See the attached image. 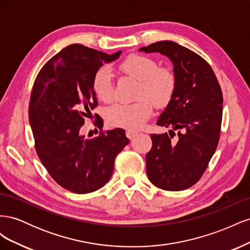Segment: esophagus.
Returning <instances> with one entry per match:
<instances>
[{"mask_svg": "<svg viewBox=\"0 0 250 250\" xmlns=\"http://www.w3.org/2000/svg\"><path fill=\"white\" fill-rule=\"evenodd\" d=\"M137 134H138V132H137V131H133V130H126V135H127V138L129 139V140L134 139L135 137H137Z\"/></svg>", "mask_w": 250, "mask_h": 250, "instance_id": "34e87169", "label": "esophagus"}]
</instances>
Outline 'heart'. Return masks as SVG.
<instances>
[{"mask_svg":"<svg viewBox=\"0 0 250 250\" xmlns=\"http://www.w3.org/2000/svg\"><path fill=\"white\" fill-rule=\"evenodd\" d=\"M118 71L140 80L137 98L132 103H117L106 110V121L112 127L135 130L152 115L153 106L163 108L170 103L176 89L174 72L166 66H158L152 57L130 54L118 64ZM93 90L100 101L110 102L115 97L112 76L109 70L100 69L93 79Z\"/></svg>","mask_w":250,"mask_h":250,"instance_id":"1","label":"heart"}]
</instances>
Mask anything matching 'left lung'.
Wrapping results in <instances>:
<instances>
[{
	"mask_svg": "<svg viewBox=\"0 0 250 250\" xmlns=\"http://www.w3.org/2000/svg\"><path fill=\"white\" fill-rule=\"evenodd\" d=\"M140 51L169 57L176 77L175 93L156 122L171 130L169 134H150L152 148L146 155L147 175L163 190H186L201 178L217 149L222 90L210 65L190 49L164 41Z\"/></svg>",
	"mask_w": 250,
	"mask_h": 250,
	"instance_id": "left-lung-1",
	"label": "left lung"
}]
</instances>
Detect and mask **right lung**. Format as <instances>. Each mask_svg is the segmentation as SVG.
Masks as SVG:
<instances>
[{"label": "right lung", "instance_id": "obj_1", "mask_svg": "<svg viewBox=\"0 0 250 250\" xmlns=\"http://www.w3.org/2000/svg\"><path fill=\"white\" fill-rule=\"evenodd\" d=\"M120 54L74 43L53 56L34 81L29 122L36 153L51 177L70 192L87 194L106 185L117 155L129 143L121 128L101 131L94 139L79 133L98 105L95 74ZM95 125L102 127V119Z\"/></svg>", "mask_w": 250, "mask_h": 250}]
</instances>
